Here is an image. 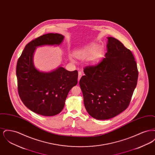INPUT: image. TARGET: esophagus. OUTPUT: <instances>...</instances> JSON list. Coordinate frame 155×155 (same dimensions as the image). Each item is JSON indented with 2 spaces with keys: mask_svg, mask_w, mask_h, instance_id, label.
I'll return each mask as SVG.
<instances>
[{
  "mask_svg": "<svg viewBox=\"0 0 155 155\" xmlns=\"http://www.w3.org/2000/svg\"><path fill=\"white\" fill-rule=\"evenodd\" d=\"M81 77H82V73L81 71L78 72V81H80V80L81 79Z\"/></svg>",
  "mask_w": 155,
  "mask_h": 155,
  "instance_id": "34e87169",
  "label": "esophagus"
}]
</instances>
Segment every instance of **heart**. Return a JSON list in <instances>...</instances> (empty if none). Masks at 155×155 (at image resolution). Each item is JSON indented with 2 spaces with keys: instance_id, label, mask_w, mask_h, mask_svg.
<instances>
[{
  "instance_id": "heart-1",
  "label": "heart",
  "mask_w": 155,
  "mask_h": 155,
  "mask_svg": "<svg viewBox=\"0 0 155 155\" xmlns=\"http://www.w3.org/2000/svg\"><path fill=\"white\" fill-rule=\"evenodd\" d=\"M103 54V49L102 46L93 45L87 48L82 49L76 53V56L80 59L88 58L89 63L95 64L102 59Z\"/></svg>"
}]
</instances>
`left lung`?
Instances as JSON below:
<instances>
[{
    "mask_svg": "<svg viewBox=\"0 0 155 155\" xmlns=\"http://www.w3.org/2000/svg\"><path fill=\"white\" fill-rule=\"evenodd\" d=\"M107 52L101 63L86 67L80 80L85 107L97 120H107L125 110L138 77L130 50L117 39L107 37Z\"/></svg>",
    "mask_w": 155,
    "mask_h": 155,
    "instance_id": "8db88e82",
    "label": "left lung"
}]
</instances>
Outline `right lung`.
Masks as SVG:
<instances>
[{
    "mask_svg": "<svg viewBox=\"0 0 155 155\" xmlns=\"http://www.w3.org/2000/svg\"><path fill=\"white\" fill-rule=\"evenodd\" d=\"M64 38L57 33L38 37L25 46L17 61L20 99L30 110L44 116H55L63 109L69 91L77 84L78 71H69L61 66L49 72L39 71L34 66V54L39 46L60 45Z\"/></svg>",
    "mask_w": 155,
    "mask_h": 155,
    "instance_id": "1",
    "label": "right lung"
}]
</instances>
